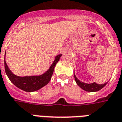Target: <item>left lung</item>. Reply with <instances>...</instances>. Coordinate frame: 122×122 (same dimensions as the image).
Here are the masks:
<instances>
[{"label": "left lung", "mask_w": 122, "mask_h": 122, "mask_svg": "<svg viewBox=\"0 0 122 122\" xmlns=\"http://www.w3.org/2000/svg\"><path fill=\"white\" fill-rule=\"evenodd\" d=\"M74 78L76 81L77 83V84L79 85L81 89H83V90L86 91H88V92H96V91H100V89H102L103 87H104L106 84L107 83H105L104 84H97L96 83H92L91 84H87L85 83H83V82L80 81L79 79H77L76 76H75L74 74Z\"/></svg>", "instance_id": "obj_1"}]
</instances>
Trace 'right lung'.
<instances>
[{
    "label": "right lung",
    "mask_w": 122,
    "mask_h": 122,
    "mask_svg": "<svg viewBox=\"0 0 122 122\" xmlns=\"http://www.w3.org/2000/svg\"><path fill=\"white\" fill-rule=\"evenodd\" d=\"M6 56V53H5ZM62 56L59 54L57 56L55 59V61L52 63L51 66L50 67L49 70L43 74V75L38 76H25V77H20L15 76L13 73L11 72L10 68H8V65L4 61V67L5 71L8 77L11 81L12 82L15 86H17L20 89H22V91H26V92H33L36 91L42 88L43 86L47 85L54 72L55 66L59 60V58Z\"/></svg>",
    "instance_id": "add662e5"
}]
</instances>
